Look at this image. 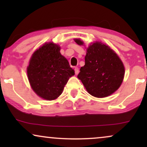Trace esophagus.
I'll return each instance as SVG.
<instances>
[{
  "mask_svg": "<svg viewBox=\"0 0 147 147\" xmlns=\"http://www.w3.org/2000/svg\"><path fill=\"white\" fill-rule=\"evenodd\" d=\"M74 69H75V74H76V75H78V74H79V69H78V67H76L75 68H74Z\"/></svg>",
  "mask_w": 147,
  "mask_h": 147,
  "instance_id": "34e87169",
  "label": "esophagus"
}]
</instances>
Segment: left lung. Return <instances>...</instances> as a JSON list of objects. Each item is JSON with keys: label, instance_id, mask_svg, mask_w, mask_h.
Segmentation results:
<instances>
[{"label": "left lung", "instance_id": "left-lung-1", "mask_svg": "<svg viewBox=\"0 0 147 147\" xmlns=\"http://www.w3.org/2000/svg\"><path fill=\"white\" fill-rule=\"evenodd\" d=\"M74 41L79 45H84L80 39ZM124 76L123 63L117 54L108 45L96 42L87 49L85 65L80 68L78 78L90 94L104 98L119 88Z\"/></svg>", "mask_w": 147, "mask_h": 147}]
</instances>
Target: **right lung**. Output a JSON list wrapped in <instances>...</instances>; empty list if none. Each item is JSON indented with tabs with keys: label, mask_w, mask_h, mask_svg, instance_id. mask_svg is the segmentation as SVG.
Wrapping results in <instances>:
<instances>
[{
	"label": "right lung",
	"mask_w": 147,
	"mask_h": 147,
	"mask_svg": "<svg viewBox=\"0 0 147 147\" xmlns=\"http://www.w3.org/2000/svg\"><path fill=\"white\" fill-rule=\"evenodd\" d=\"M67 59L53 42L45 43L34 52L27 67V76L33 91L39 97L53 100L63 92L69 78L75 75Z\"/></svg>",
	"instance_id": "right-lung-1"
}]
</instances>
